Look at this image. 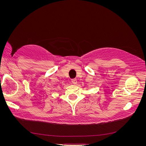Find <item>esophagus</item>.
<instances>
[{"mask_svg": "<svg viewBox=\"0 0 146 146\" xmlns=\"http://www.w3.org/2000/svg\"><path fill=\"white\" fill-rule=\"evenodd\" d=\"M71 82L72 83V84H74V85H76L77 83V79L76 78H73L71 80Z\"/></svg>", "mask_w": 146, "mask_h": 146, "instance_id": "1", "label": "esophagus"}]
</instances>
